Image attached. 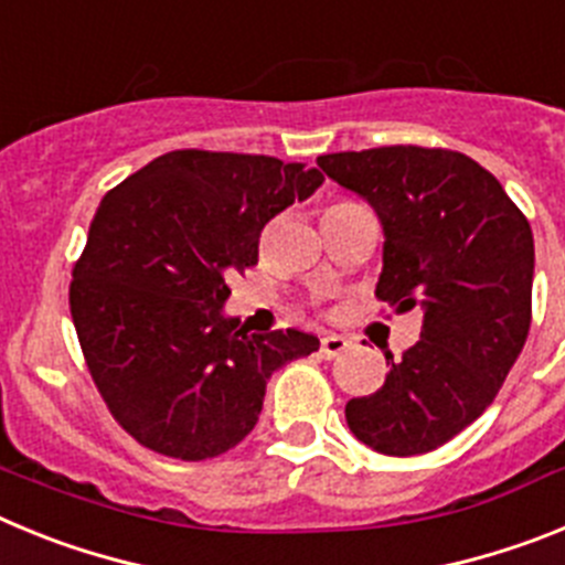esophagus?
<instances>
[{
  "instance_id": "esophagus-1",
  "label": "esophagus",
  "mask_w": 565,
  "mask_h": 565,
  "mask_svg": "<svg viewBox=\"0 0 565 565\" xmlns=\"http://www.w3.org/2000/svg\"><path fill=\"white\" fill-rule=\"evenodd\" d=\"M348 348H351V339L339 337V333H328V337H322L319 353H322V359H337L339 353H344Z\"/></svg>"
}]
</instances>
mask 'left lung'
<instances>
[{"mask_svg": "<svg viewBox=\"0 0 565 565\" xmlns=\"http://www.w3.org/2000/svg\"><path fill=\"white\" fill-rule=\"evenodd\" d=\"M319 172L382 223L376 297L422 311V339L371 396L348 402L353 436L382 456H422L469 427L501 391L532 319L535 239L495 174L450 149L319 154Z\"/></svg>", "mask_w": 565, "mask_h": 565, "instance_id": "left-lung-1", "label": "left lung"}]
</instances>
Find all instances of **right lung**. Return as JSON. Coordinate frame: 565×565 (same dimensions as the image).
<instances>
[{"mask_svg":"<svg viewBox=\"0 0 565 565\" xmlns=\"http://www.w3.org/2000/svg\"><path fill=\"white\" fill-rule=\"evenodd\" d=\"M322 172L266 154L174 149L104 194L73 268L70 313L109 413L181 461L232 450L266 384L319 351L313 333H248L226 279L257 263L259 232L306 201Z\"/></svg>","mask_w":565,"mask_h":565,"instance_id":"1","label":"right lung"}]
</instances>
